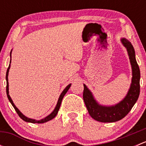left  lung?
<instances>
[{
  "label": "left lung",
  "instance_id": "1",
  "mask_svg": "<svg viewBox=\"0 0 146 146\" xmlns=\"http://www.w3.org/2000/svg\"><path fill=\"white\" fill-rule=\"evenodd\" d=\"M121 42L126 48L132 67V81L128 94L119 104L111 107L101 106L95 101L90 91L84 85L83 100L88 111L92 119L100 122H115L126 117L135 103L140 94V69L137 64L133 45L126 39H121Z\"/></svg>",
  "mask_w": 146,
  "mask_h": 146
}]
</instances>
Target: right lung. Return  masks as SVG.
I'll return each mask as SVG.
<instances>
[{"label":"right lung","mask_w":146,"mask_h":146,"mask_svg":"<svg viewBox=\"0 0 146 146\" xmlns=\"http://www.w3.org/2000/svg\"><path fill=\"white\" fill-rule=\"evenodd\" d=\"M10 56H11V52H10ZM10 61H11V59H10ZM10 64L9 65V66H8V70H7V72H6V77H5V78H6V82H7V85H6V93H7V96H8V100H9V101L10 102V103L12 104V105L13 106V107H14V109L15 110L16 112L17 113V114L19 115V117H20L23 120H24L25 121H27V122H30V123H44V122H46V121H48L51 120L52 119H54V117L56 116L57 113H58V110H59V108H60V106H61V101H62L63 98H64V95H66V92H68V89L70 88V85H71V84H70V85H68L67 87H66V88L64 89V90L63 91L62 93L61 94V95H60L59 98H58V102H57V104L56 106L55 109H54V111H52V113L51 114H50L49 115L47 116L46 117H45L44 119H41V120H39V121H36L35 120V119H29V118H27V117H26L25 116L23 115V114H22L21 112H20V111H19L18 109L17 108V107H15V105L14 104V103H13V100H12V99L10 98V95H9V92H8V72H9V69H10Z\"/></svg>","instance_id":"obj_1"}]
</instances>
